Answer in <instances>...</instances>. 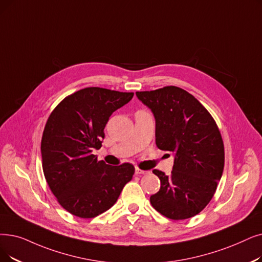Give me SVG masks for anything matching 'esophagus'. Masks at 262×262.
<instances>
[{"instance_id": "1", "label": "esophagus", "mask_w": 262, "mask_h": 262, "mask_svg": "<svg viewBox=\"0 0 262 262\" xmlns=\"http://www.w3.org/2000/svg\"><path fill=\"white\" fill-rule=\"evenodd\" d=\"M149 171H146V170H142V169H140V168H136V171H135V173L137 174V176H141V174H145V173H147Z\"/></svg>"}]
</instances>
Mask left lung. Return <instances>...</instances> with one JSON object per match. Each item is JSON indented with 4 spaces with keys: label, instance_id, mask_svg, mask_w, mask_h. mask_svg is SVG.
Listing matches in <instances>:
<instances>
[{
    "label": "left lung",
    "instance_id": "8db88e82",
    "mask_svg": "<svg viewBox=\"0 0 262 262\" xmlns=\"http://www.w3.org/2000/svg\"><path fill=\"white\" fill-rule=\"evenodd\" d=\"M136 95L153 112L157 147L174 154L169 177L153 170L161 188L150 197L152 207L170 220L192 217L211 201L223 174L225 150L217 125L200 101L181 88Z\"/></svg>",
    "mask_w": 262,
    "mask_h": 262
}]
</instances>
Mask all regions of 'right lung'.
<instances>
[{
  "label": "right lung",
  "instance_id": "1",
  "mask_svg": "<svg viewBox=\"0 0 262 262\" xmlns=\"http://www.w3.org/2000/svg\"><path fill=\"white\" fill-rule=\"evenodd\" d=\"M134 93L85 88L65 97L45 126L40 151L47 183L61 206L81 219H93L115 204L135 167L110 166L92 154L101 146L113 112Z\"/></svg>",
  "mask_w": 262,
  "mask_h": 262
}]
</instances>
